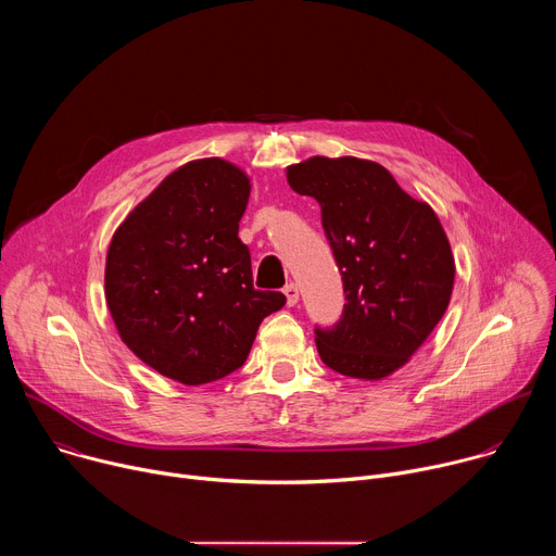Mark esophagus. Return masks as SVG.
<instances>
[{
    "label": "esophagus",
    "instance_id": "34e87169",
    "mask_svg": "<svg viewBox=\"0 0 556 556\" xmlns=\"http://www.w3.org/2000/svg\"><path fill=\"white\" fill-rule=\"evenodd\" d=\"M283 294H286L288 305H296V303H299V288H296V283H288V286L283 288Z\"/></svg>",
    "mask_w": 556,
    "mask_h": 556
}]
</instances>
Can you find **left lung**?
<instances>
[{
  "mask_svg": "<svg viewBox=\"0 0 556 556\" xmlns=\"http://www.w3.org/2000/svg\"><path fill=\"white\" fill-rule=\"evenodd\" d=\"M288 185L321 204L343 275L341 321L316 328L321 361L350 378L401 369L444 316L455 262L435 211L414 200L378 163L314 155L286 169Z\"/></svg>",
  "mask_w": 556,
  "mask_h": 556,
  "instance_id": "obj_1",
  "label": "left lung"
}]
</instances>
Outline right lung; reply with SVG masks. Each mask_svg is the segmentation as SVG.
<instances>
[{"instance_id": "right-lung-1", "label": "right lung", "mask_w": 556, "mask_h": 556, "mask_svg": "<svg viewBox=\"0 0 556 556\" xmlns=\"http://www.w3.org/2000/svg\"><path fill=\"white\" fill-rule=\"evenodd\" d=\"M251 178L222 157L169 174L116 228L105 299L123 343L182 384L219 380L249 358L260 324L283 307L255 290L237 237Z\"/></svg>"}]
</instances>
